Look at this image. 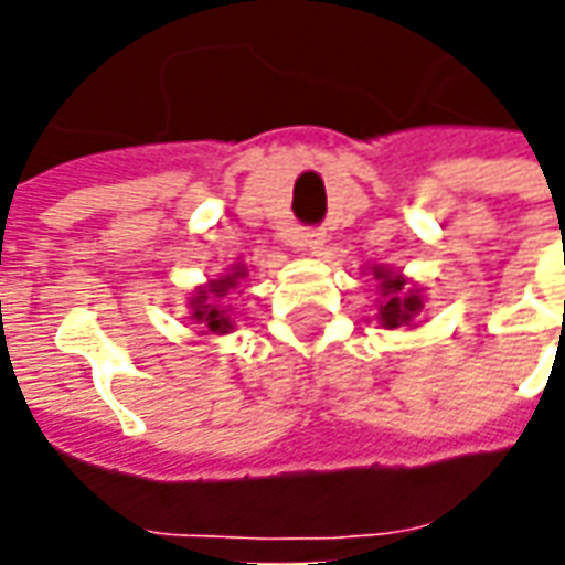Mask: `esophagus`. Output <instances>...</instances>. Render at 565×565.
I'll return each mask as SVG.
<instances>
[{"mask_svg": "<svg viewBox=\"0 0 565 565\" xmlns=\"http://www.w3.org/2000/svg\"><path fill=\"white\" fill-rule=\"evenodd\" d=\"M290 242H294L296 247L308 250V254H320V247L327 245V233L318 230V226H311V230H296V233L290 235Z\"/></svg>", "mask_w": 565, "mask_h": 565, "instance_id": "34e87169", "label": "esophagus"}]
</instances>
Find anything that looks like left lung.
<instances>
[{
    "mask_svg": "<svg viewBox=\"0 0 565 565\" xmlns=\"http://www.w3.org/2000/svg\"><path fill=\"white\" fill-rule=\"evenodd\" d=\"M372 275L381 281V299H379V320L381 327L387 330H396V327H412L415 318L424 308V299H420V290L417 287H408L403 275L384 269V266H375Z\"/></svg>",
    "mask_w": 565,
    "mask_h": 565,
    "instance_id": "left-lung-1",
    "label": "left lung"
}]
</instances>
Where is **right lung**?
Here are the masks:
<instances>
[{"label":"right lung","mask_w":565,"mask_h":565,"mask_svg":"<svg viewBox=\"0 0 565 565\" xmlns=\"http://www.w3.org/2000/svg\"><path fill=\"white\" fill-rule=\"evenodd\" d=\"M245 266H235L230 275H223L217 281H209L205 287H199L196 294L190 296V318L202 323L205 335H223V332H233V318H230V306H223L226 294L238 287V278H245Z\"/></svg>","instance_id":"add662e5"}]
</instances>
